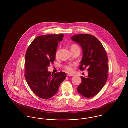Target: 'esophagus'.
<instances>
[{
	"instance_id": "esophagus-1",
	"label": "esophagus",
	"mask_w": 128,
	"mask_h": 128,
	"mask_svg": "<svg viewBox=\"0 0 128 128\" xmlns=\"http://www.w3.org/2000/svg\"><path fill=\"white\" fill-rule=\"evenodd\" d=\"M74 76V75L72 74H67V76H68V77H72V76Z\"/></svg>"
}]
</instances>
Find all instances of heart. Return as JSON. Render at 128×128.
I'll list each match as a JSON object with an SVG mask.
<instances>
[{
	"label": "heart",
	"mask_w": 128,
	"mask_h": 128,
	"mask_svg": "<svg viewBox=\"0 0 128 128\" xmlns=\"http://www.w3.org/2000/svg\"><path fill=\"white\" fill-rule=\"evenodd\" d=\"M79 47L77 45L75 44H72L71 46V50L75 48H78ZM59 53H60V48H57V49L56 50V53H55V56L56 58H58V56H59ZM73 64H69L68 65H65L64 66V68H65V70L67 71L68 72H69V73H70V72H73Z\"/></svg>",
	"instance_id": "b5f03b06"
}]
</instances>
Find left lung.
Segmentation results:
<instances>
[{"mask_svg":"<svg viewBox=\"0 0 128 128\" xmlns=\"http://www.w3.org/2000/svg\"><path fill=\"white\" fill-rule=\"evenodd\" d=\"M82 49L83 57L80 70L88 68V75L81 76L78 92L83 96L91 98L99 92L108 79V57L103 46L97 38L89 34H80L71 37Z\"/></svg>","mask_w":128,"mask_h":128,"instance_id":"8db88e82","label":"left lung"}]
</instances>
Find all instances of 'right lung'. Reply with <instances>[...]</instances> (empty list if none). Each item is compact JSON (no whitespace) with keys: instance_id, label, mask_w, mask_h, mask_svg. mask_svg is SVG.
<instances>
[{"instance_id":"1","label":"right lung","mask_w":128,"mask_h":128,"mask_svg":"<svg viewBox=\"0 0 128 128\" xmlns=\"http://www.w3.org/2000/svg\"><path fill=\"white\" fill-rule=\"evenodd\" d=\"M64 34H48L36 37L25 55V78L32 91L39 98L49 99L57 93L66 78L63 72L51 74L48 70L56 60L55 53Z\"/></svg>"}]
</instances>
